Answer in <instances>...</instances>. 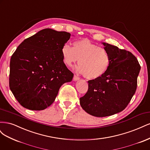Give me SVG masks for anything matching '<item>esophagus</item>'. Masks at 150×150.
Segmentation results:
<instances>
[{
	"label": "esophagus",
	"mask_w": 150,
	"mask_h": 150,
	"mask_svg": "<svg viewBox=\"0 0 150 150\" xmlns=\"http://www.w3.org/2000/svg\"><path fill=\"white\" fill-rule=\"evenodd\" d=\"M79 79H80V78H79V77L76 76V75H74V77H73V80H74V81H78V80H79Z\"/></svg>",
	"instance_id": "34e87169"
}]
</instances>
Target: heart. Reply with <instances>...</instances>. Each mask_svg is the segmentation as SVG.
<instances>
[{
    "label": "heart",
    "mask_w": 150,
    "mask_h": 150,
    "mask_svg": "<svg viewBox=\"0 0 150 150\" xmlns=\"http://www.w3.org/2000/svg\"><path fill=\"white\" fill-rule=\"evenodd\" d=\"M61 54L63 61L67 66L72 67L79 61L76 70L89 79L102 76L110 64V56L106 50L88 39L74 42L73 47L64 45Z\"/></svg>",
    "instance_id": "b5f03b06"
}]
</instances>
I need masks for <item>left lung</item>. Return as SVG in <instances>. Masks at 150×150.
Instances as JSON below:
<instances>
[{
	"label": "left lung",
	"instance_id": "8db88e82",
	"mask_svg": "<svg viewBox=\"0 0 150 150\" xmlns=\"http://www.w3.org/2000/svg\"><path fill=\"white\" fill-rule=\"evenodd\" d=\"M110 54L107 71L98 78L88 81V90L80 98V104L88 114L105 117L124 110L137 88L141 66L133 54L117 46L103 42Z\"/></svg>",
	"mask_w": 150,
	"mask_h": 150
}]
</instances>
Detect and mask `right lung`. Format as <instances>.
<instances>
[{"mask_svg": "<svg viewBox=\"0 0 150 150\" xmlns=\"http://www.w3.org/2000/svg\"><path fill=\"white\" fill-rule=\"evenodd\" d=\"M70 37L67 32L44 29L17 47L11 58L9 87L21 106L43 110L53 103L61 86L72 81L74 74L61 54Z\"/></svg>", "mask_w": 150, "mask_h": 150, "instance_id": "right-lung-1", "label": "right lung"}]
</instances>
